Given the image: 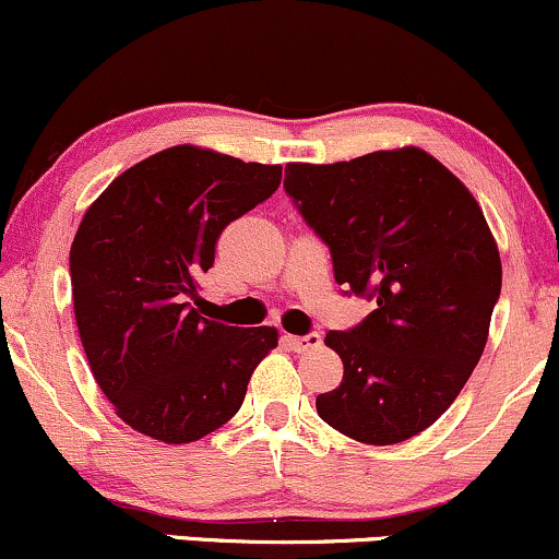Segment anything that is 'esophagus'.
Segmentation results:
<instances>
[{
  "label": "esophagus",
  "instance_id": "obj_1",
  "mask_svg": "<svg viewBox=\"0 0 559 559\" xmlns=\"http://www.w3.org/2000/svg\"><path fill=\"white\" fill-rule=\"evenodd\" d=\"M285 345L295 353H306L313 350V347L321 345V334L311 332V334H285Z\"/></svg>",
  "mask_w": 559,
  "mask_h": 559
}]
</instances>
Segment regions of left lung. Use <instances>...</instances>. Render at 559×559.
I'll return each mask as SVG.
<instances>
[{"label": "left lung", "instance_id": "8db88e82", "mask_svg": "<svg viewBox=\"0 0 559 559\" xmlns=\"http://www.w3.org/2000/svg\"><path fill=\"white\" fill-rule=\"evenodd\" d=\"M285 190L330 246L334 280L377 308L324 343L343 358L317 411L340 435L397 444L461 395L502 290L497 242L471 190L416 146L287 164Z\"/></svg>", "mask_w": 559, "mask_h": 559}]
</instances>
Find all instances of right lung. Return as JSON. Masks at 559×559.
<instances>
[{
	"label": "right lung",
	"mask_w": 559,
	"mask_h": 559,
	"mask_svg": "<svg viewBox=\"0 0 559 559\" xmlns=\"http://www.w3.org/2000/svg\"><path fill=\"white\" fill-rule=\"evenodd\" d=\"M280 180V164L186 143L124 169L85 212L70 248L78 332L96 384L141 435L167 444L212 435L277 347L274 326L219 324L190 300L222 229Z\"/></svg>",
	"instance_id": "1"
}]
</instances>
